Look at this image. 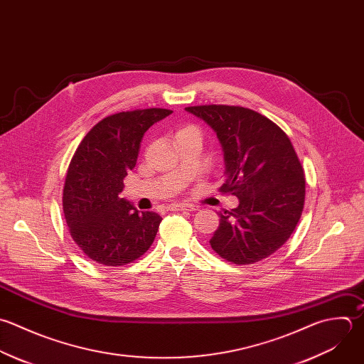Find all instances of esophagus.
<instances>
[{"instance_id":"1","label":"esophagus","mask_w":364,"mask_h":364,"mask_svg":"<svg viewBox=\"0 0 364 364\" xmlns=\"http://www.w3.org/2000/svg\"><path fill=\"white\" fill-rule=\"evenodd\" d=\"M168 208L171 211H196V205L191 204H171Z\"/></svg>"}]
</instances>
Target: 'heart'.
Here are the masks:
<instances>
[{"mask_svg": "<svg viewBox=\"0 0 364 364\" xmlns=\"http://www.w3.org/2000/svg\"><path fill=\"white\" fill-rule=\"evenodd\" d=\"M183 134H196V136L201 137L200 129L197 126H194V124H187V126H183L181 129H178L177 136H183Z\"/></svg>", "mask_w": 364, "mask_h": 364, "instance_id": "b5f03b06", "label": "heart"}]
</instances>
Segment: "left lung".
<instances>
[{"mask_svg": "<svg viewBox=\"0 0 364 364\" xmlns=\"http://www.w3.org/2000/svg\"><path fill=\"white\" fill-rule=\"evenodd\" d=\"M186 110L217 133L225 159V181L218 190L240 200L237 208L218 213L211 248L235 265L268 258L289 240L305 204V174L288 134L242 106L201 105Z\"/></svg>", "mask_w": 364, "mask_h": 364, "instance_id": "8db88e82", "label": "left lung"}]
</instances>
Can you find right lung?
Listing matches in <instances>:
<instances>
[{"mask_svg":"<svg viewBox=\"0 0 364 364\" xmlns=\"http://www.w3.org/2000/svg\"><path fill=\"white\" fill-rule=\"evenodd\" d=\"M170 113L151 107L110 114L87 132L69 163L62 196L69 234L100 265L134 262L156 238L161 217L139 213L119 194L136 166L146 130Z\"/></svg>","mask_w":364,"mask_h":364,"instance_id":"1","label":"right lung"}]
</instances>
